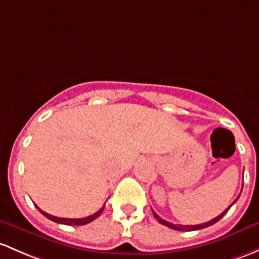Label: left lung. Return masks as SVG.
Instances as JSON below:
<instances>
[{
  "instance_id": "left-lung-1",
  "label": "left lung",
  "mask_w": 259,
  "mask_h": 259,
  "mask_svg": "<svg viewBox=\"0 0 259 259\" xmlns=\"http://www.w3.org/2000/svg\"><path fill=\"white\" fill-rule=\"evenodd\" d=\"M238 198H239V196H238L237 198H236L235 201H233V203H235L236 201L238 200ZM233 203H232V205H233ZM232 205L228 206V207L226 208L225 211H223L221 214H219V216H217V217H214V219H213V220H211V221H208V222H206V223H202V225H195V226H181V225L176 226V225H174V223H170V222L165 221V220L160 219L159 214L155 213L154 211H152V212H154V216H155V219L157 220V221H159L160 223H161V225H165V226H167V227L172 228V230H178V231H196V230H201V228H206V227H208V226H212V225H214V223H216V222H219L220 220H221L222 217L225 216L226 213H227L228 209H230L231 207H232Z\"/></svg>"
}]
</instances>
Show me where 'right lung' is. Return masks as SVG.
<instances>
[{
    "instance_id": "add662e5",
    "label": "right lung",
    "mask_w": 259,
    "mask_h": 259,
    "mask_svg": "<svg viewBox=\"0 0 259 259\" xmlns=\"http://www.w3.org/2000/svg\"><path fill=\"white\" fill-rule=\"evenodd\" d=\"M36 207L39 209L40 213H42L43 216H46L48 220H51V221L57 222V223H62V225H68V226H81V225H87V223L94 221L95 219H98V217L100 216V213H102V212H103V209H104L105 205L103 206V207L100 208L99 211L95 212L94 214H91V216H88V217H84V219H62V217L52 216V214L47 213V212L42 211V209L38 207V206H36Z\"/></svg>"
}]
</instances>
